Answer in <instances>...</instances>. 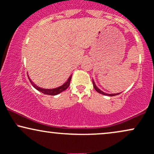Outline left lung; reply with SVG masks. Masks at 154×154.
<instances>
[{
	"instance_id": "8db88e82",
	"label": "left lung",
	"mask_w": 154,
	"mask_h": 154,
	"mask_svg": "<svg viewBox=\"0 0 154 154\" xmlns=\"http://www.w3.org/2000/svg\"><path fill=\"white\" fill-rule=\"evenodd\" d=\"M93 88H95V91H96L97 92H98V93H100V94H103V95H109V96H114V95H116L119 94V93H116V94H108V93H103V91H100V89H98V88H97V86L95 85V84L94 81H93Z\"/></svg>"
}]
</instances>
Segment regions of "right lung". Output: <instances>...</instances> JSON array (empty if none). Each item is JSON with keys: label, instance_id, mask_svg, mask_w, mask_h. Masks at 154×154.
I'll return each instance as SVG.
<instances>
[{"label": "right lung", "instance_id": "right-lung-1", "mask_svg": "<svg viewBox=\"0 0 154 154\" xmlns=\"http://www.w3.org/2000/svg\"><path fill=\"white\" fill-rule=\"evenodd\" d=\"M71 79H72V75L70 76L69 77L68 80H67L66 82L63 85L60 86V87H59V88H54V89H44V88H41L40 87H38L36 85H35L34 83L32 82L31 79H29V81H30L31 84L32 85L33 87H34L35 89L38 90V91L41 92V93H43L45 95H56L59 94V93H61V92L64 91L65 90H66L67 88H69V85H70V81H71Z\"/></svg>", "mask_w": 154, "mask_h": 154}]
</instances>
